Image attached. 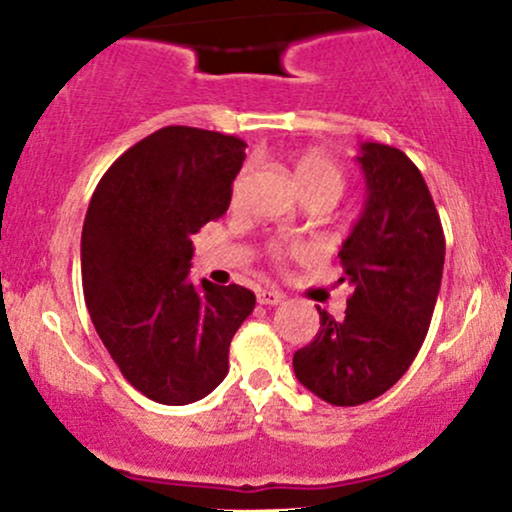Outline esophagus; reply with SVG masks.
<instances>
[{
  "label": "esophagus",
  "mask_w": 512,
  "mask_h": 512,
  "mask_svg": "<svg viewBox=\"0 0 512 512\" xmlns=\"http://www.w3.org/2000/svg\"><path fill=\"white\" fill-rule=\"evenodd\" d=\"M286 301V293L279 289H262L257 293V303L260 305H279Z\"/></svg>",
  "instance_id": "obj_1"
}]
</instances>
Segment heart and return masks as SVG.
<instances>
[{"instance_id": "b5f03b06", "label": "heart", "mask_w": 512, "mask_h": 512, "mask_svg": "<svg viewBox=\"0 0 512 512\" xmlns=\"http://www.w3.org/2000/svg\"><path fill=\"white\" fill-rule=\"evenodd\" d=\"M243 178H245V170L238 175L236 192L240 190V185H243ZM296 178H298V185H301L305 199L317 197V195H327V197L337 199L344 190V170H342V166H339V163L334 161L332 156L322 154V151H305V154L298 156ZM291 252H293V255H301V252H305V248H303V245L284 248L281 243H272L267 248L269 262H274V264L284 262L286 255H291Z\"/></svg>"}]
</instances>
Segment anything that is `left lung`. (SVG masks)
<instances>
[{
  "instance_id": "1",
  "label": "left lung",
  "mask_w": 512,
  "mask_h": 512,
  "mask_svg": "<svg viewBox=\"0 0 512 512\" xmlns=\"http://www.w3.org/2000/svg\"><path fill=\"white\" fill-rule=\"evenodd\" d=\"M366 207L339 250L354 293L342 320L320 310L315 339L293 354L296 378L334 407L390 390L424 344L440 291L445 236L421 170L404 151L361 144Z\"/></svg>"
}]
</instances>
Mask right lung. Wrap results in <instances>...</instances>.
<instances>
[{"label": "right lung", "instance_id": "1", "mask_svg": "<svg viewBox=\"0 0 512 512\" xmlns=\"http://www.w3.org/2000/svg\"><path fill=\"white\" fill-rule=\"evenodd\" d=\"M243 139L170 125L105 170L81 233L93 327L127 383L161 404L207 397L228 373V346L255 308L245 286L197 289L192 236L221 219L245 161Z\"/></svg>", "mask_w": 512, "mask_h": 512}]
</instances>
